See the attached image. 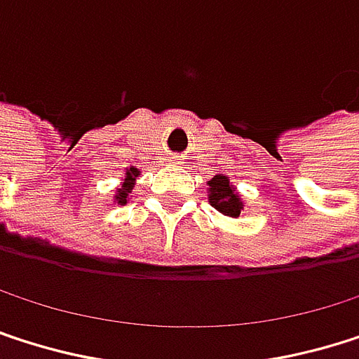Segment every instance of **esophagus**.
I'll list each match as a JSON object with an SVG mask.
<instances>
[{
    "instance_id": "esophagus-1",
    "label": "esophagus",
    "mask_w": 359,
    "mask_h": 359,
    "mask_svg": "<svg viewBox=\"0 0 359 359\" xmlns=\"http://www.w3.org/2000/svg\"><path fill=\"white\" fill-rule=\"evenodd\" d=\"M167 161H169L171 165H175V167H177V165H182V156H180V154H169V158H167Z\"/></svg>"
}]
</instances>
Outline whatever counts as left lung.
<instances>
[{
    "instance_id": "obj_1",
    "label": "left lung",
    "mask_w": 359,
    "mask_h": 359,
    "mask_svg": "<svg viewBox=\"0 0 359 359\" xmlns=\"http://www.w3.org/2000/svg\"><path fill=\"white\" fill-rule=\"evenodd\" d=\"M209 203L228 217H238L245 207V203L241 201L238 192L226 175H215L209 182Z\"/></svg>"
}]
</instances>
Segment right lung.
Returning <instances> with one entry per match:
<instances>
[{
    "mask_svg": "<svg viewBox=\"0 0 359 359\" xmlns=\"http://www.w3.org/2000/svg\"><path fill=\"white\" fill-rule=\"evenodd\" d=\"M140 175V171L135 169V167H129L127 171H125V182H123V186L116 190V194H114V201L118 203V205H125L127 203V198H129V192L133 190V182H135V177Z\"/></svg>",
    "mask_w": 359,
    "mask_h": 359,
    "instance_id": "right-lung-1",
    "label": "right lung"
}]
</instances>
